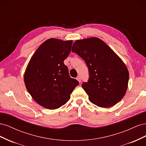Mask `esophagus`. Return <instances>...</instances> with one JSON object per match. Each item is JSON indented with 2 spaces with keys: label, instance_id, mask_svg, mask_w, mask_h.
Returning a JSON list of instances; mask_svg holds the SVG:
<instances>
[{
  "label": "esophagus",
  "instance_id": "esophagus-1",
  "mask_svg": "<svg viewBox=\"0 0 146 146\" xmlns=\"http://www.w3.org/2000/svg\"><path fill=\"white\" fill-rule=\"evenodd\" d=\"M77 80L78 81L79 83H81V78L80 77H77Z\"/></svg>",
  "mask_w": 146,
  "mask_h": 146
}]
</instances>
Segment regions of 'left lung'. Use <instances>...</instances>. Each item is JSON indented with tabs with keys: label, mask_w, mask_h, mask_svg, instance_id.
Returning a JSON list of instances; mask_svg holds the SVG:
<instances>
[{
	"label": "left lung",
	"mask_w": 146,
	"mask_h": 146,
	"mask_svg": "<svg viewBox=\"0 0 146 146\" xmlns=\"http://www.w3.org/2000/svg\"><path fill=\"white\" fill-rule=\"evenodd\" d=\"M72 51L85 60L89 70V80L82 86L91 102L102 108L118 103L126 93L129 78L120 57L97 37L77 40Z\"/></svg>",
	"instance_id": "1"
}]
</instances>
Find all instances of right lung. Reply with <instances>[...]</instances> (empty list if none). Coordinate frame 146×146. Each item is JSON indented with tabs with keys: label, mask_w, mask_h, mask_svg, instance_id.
<instances>
[{
	"label": "right lung",
	"mask_w": 146,
	"mask_h": 146,
	"mask_svg": "<svg viewBox=\"0 0 146 146\" xmlns=\"http://www.w3.org/2000/svg\"><path fill=\"white\" fill-rule=\"evenodd\" d=\"M72 44V40L47 39L37 48L26 68V88L33 100L44 108L55 110L64 105L79 84L70 77L64 64Z\"/></svg>",
	"instance_id": "right-lung-1"
}]
</instances>
